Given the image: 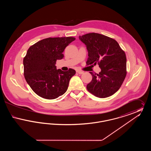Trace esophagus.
Instances as JSON below:
<instances>
[{
  "label": "esophagus",
  "mask_w": 151,
  "mask_h": 151,
  "mask_svg": "<svg viewBox=\"0 0 151 151\" xmlns=\"http://www.w3.org/2000/svg\"><path fill=\"white\" fill-rule=\"evenodd\" d=\"M76 72H78L79 74H83V73H84L83 71H80V70H78Z\"/></svg>",
  "instance_id": "obj_1"
}]
</instances>
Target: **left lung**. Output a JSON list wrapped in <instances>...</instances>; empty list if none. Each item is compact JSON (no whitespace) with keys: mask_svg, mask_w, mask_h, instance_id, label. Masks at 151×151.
Listing matches in <instances>:
<instances>
[{"mask_svg":"<svg viewBox=\"0 0 151 151\" xmlns=\"http://www.w3.org/2000/svg\"><path fill=\"white\" fill-rule=\"evenodd\" d=\"M88 51L87 65H99V73L90 72L92 81L87 90L99 98H106L120 88L127 74L126 57L118 43L110 37L96 33L79 36Z\"/></svg>","mask_w":151,"mask_h":151,"instance_id":"obj_1","label":"left lung"}]
</instances>
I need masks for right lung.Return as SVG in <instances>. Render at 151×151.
I'll return each mask as SVG.
<instances>
[{
  "instance_id": "1",
  "label": "right lung",
  "mask_w": 151,
  "mask_h": 151,
  "mask_svg": "<svg viewBox=\"0 0 151 151\" xmlns=\"http://www.w3.org/2000/svg\"><path fill=\"white\" fill-rule=\"evenodd\" d=\"M75 37L47 38L32 45L23 59L24 75L27 83L38 96L52 100L65 93L70 80L76 73L57 70L58 59L64 57L63 52Z\"/></svg>"
}]
</instances>
